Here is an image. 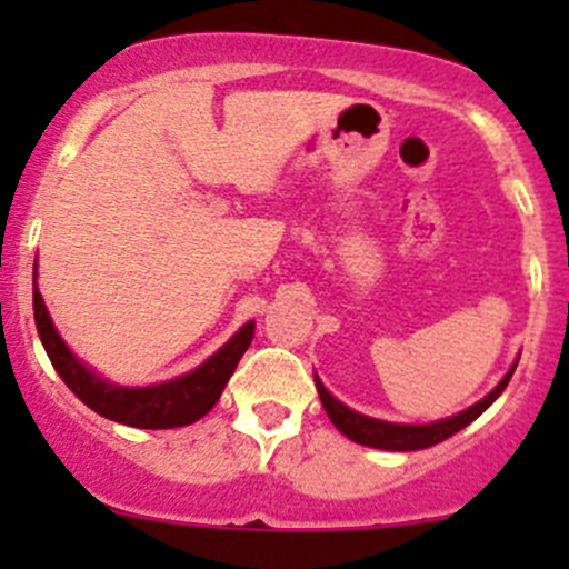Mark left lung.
Returning a JSON list of instances; mask_svg holds the SVG:
<instances>
[{"label": "left lung", "mask_w": 569, "mask_h": 569, "mask_svg": "<svg viewBox=\"0 0 569 569\" xmlns=\"http://www.w3.org/2000/svg\"><path fill=\"white\" fill-rule=\"evenodd\" d=\"M512 375H515V366L509 369V375L503 377V380L498 382L485 399L476 401L473 407H468V410L457 412V416L451 418H443V421L438 423H427V427H407V423H388V421H377V418H369V416H360V412L349 410V407H343L341 401L332 399L330 391L321 386L319 377H317V391H319L321 407L327 410L330 421L336 423L338 432L347 435V438L355 440V443L371 446V449H388V451H418L451 438V435H457L460 429L468 427L470 421H476V418H479L481 412H485L487 407L501 396L503 388H507L509 380H512Z\"/></svg>", "instance_id": "left-lung-1"}]
</instances>
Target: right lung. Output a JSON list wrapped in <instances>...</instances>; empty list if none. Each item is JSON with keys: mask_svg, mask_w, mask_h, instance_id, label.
<instances>
[{"mask_svg": "<svg viewBox=\"0 0 569 569\" xmlns=\"http://www.w3.org/2000/svg\"><path fill=\"white\" fill-rule=\"evenodd\" d=\"M32 308H36V325L38 336L43 341L46 355H49L51 366L57 369V375L62 377L68 388L90 407L99 416L109 418V421L126 423V427H140V429H173V427H187V423L203 418L211 407L220 399L222 388L231 380L233 369L242 360V355L248 352L252 341V330L256 325L248 321L226 347L217 355H211L200 369H194L192 375H183L178 380L162 382V386L151 388H120L112 382H104L101 377H96L93 371L84 369L68 347L62 343V338L57 336L54 325H51L49 311H46L43 300H40V291L32 280Z\"/></svg>", "mask_w": 569, "mask_h": 569, "instance_id": "add662e5", "label": "right lung"}]
</instances>
